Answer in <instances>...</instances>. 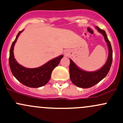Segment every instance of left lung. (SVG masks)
I'll return each mask as SVG.
<instances>
[{"instance_id":"8db88e82","label":"left lung","mask_w":123,"mask_h":123,"mask_svg":"<svg viewBox=\"0 0 123 123\" xmlns=\"http://www.w3.org/2000/svg\"><path fill=\"white\" fill-rule=\"evenodd\" d=\"M99 32L103 35L105 41L108 47V59L100 69L95 72H86L80 69L76 66L73 61L70 59L69 64V75L72 83L80 88H88L98 83L103 78H105L109 72L113 61V50L110 42L107 38L105 31L100 29L99 27H95Z\"/></svg>"}]
</instances>
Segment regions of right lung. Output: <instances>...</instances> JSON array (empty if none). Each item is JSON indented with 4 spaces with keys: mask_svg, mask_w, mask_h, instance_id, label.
<instances>
[{
    "mask_svg": "<svg viewBox=\"0 0 123 123\" xmlns=\"http://www.w3.org/2000/svg\"><path fill=\"white\" fill-rule=\"evenodd\" d=\"M22 31L18 33L10 48L9 58L10 70L14 77L22 84L31 88L41 87L49 81L53 69L57 67L63 55L54 58L37 68H26L19 65L14 58L13 48L18 37Z\"/></svg>",
    "mask_w": 123,
    "mask_h": 123,
    "instance_id": "obj_1",
    "label": "right lung"
}]
</instances>
